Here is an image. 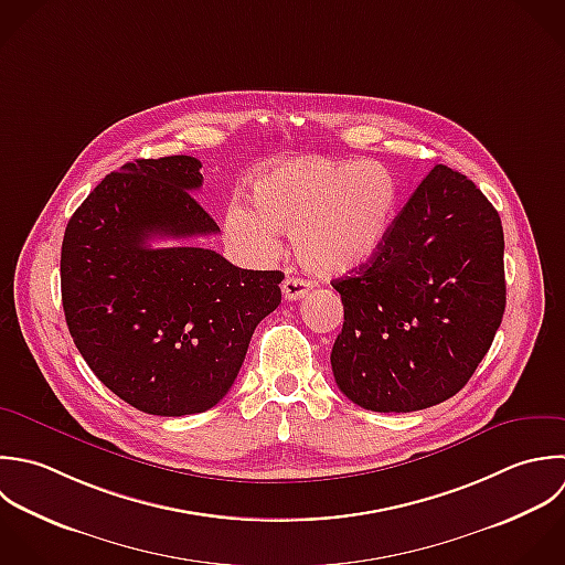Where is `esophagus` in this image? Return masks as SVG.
I'll list each match as a JSON object with an SVG mask.
<instances>
[{"mask_svg": "<svg viewBox=\"0 0 565 565\" xmlns=\"http://www.w3.org/2000/svg\"><path fill=\"white\" fill-rule=\"evenodd\" d=\"M308 290H310V281H306V279L286 277L281 281V292H284V299H288V301H297V299L306 297Z\"/></svg>", "mask_w": 565, "mask_h": 565, "instance_id": "1", "label": "esophagus"}]
</instances>
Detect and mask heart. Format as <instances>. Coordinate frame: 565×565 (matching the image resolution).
Returning a JSON list of instances; mask_svg holds the SVG:
<instances>
[{
	"label": "heart",
	"mask_w": 565,
	"mask_h": 565,
	"mask_svg": "<svg viewBox=\"0 0 565 565\" xmlns=\"http://www.w3.org/2000/svg\"><path fill=\"white\" fill-rule=\"evenodd\" d=\"M255 206L233 202L226 233L255 257L275 255L279 231L292 235L295 255L317 277H343L367 266L394 226L401 184L379 160L297 158L262 173Z\"/></svg>",
	"instance_id": "heart-1"
}]
</instances>
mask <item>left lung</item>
<instances>
[{
    "instance_id": "left-lung-1",
    "label": "left lung",
    "mask_w": 565,
    "mask_h": 565,
    "mask_svg": "<svg viewBox=\"0 0 565 565\" xmlns=\"http://www.w3.org/2000/svg\"><path fill=\"white\" fill-rule=\"evenodd\" d=\"M332 286L345 317L330 356L339 390L381 414L434 407L469 383L502 323L500 213L467 175L436 164L379 255Z\"/></svg>"
}]
</instances>
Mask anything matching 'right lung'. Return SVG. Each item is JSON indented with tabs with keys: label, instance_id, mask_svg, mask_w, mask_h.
<instances>
[{
	"label": "right lung",
	"instance_id": "right-lung-1",
	"mask_svg": "<svg viewBox=\"0 0 565 565\" xmlns=\"http://www.w3.org/2000/svg\"><path fill=\"white\" fill-rule=\"evenodd\" d=\"M200 167L191 156L127 162L74 211L61 246L74 345L107 390L151 416L215 407L257 323L281 303L279 270H244L200 246H149L220 231L191 193Z\"/></svg>",
	"mask_w": 565,
	"mask_h": 565
}]
</instances>
